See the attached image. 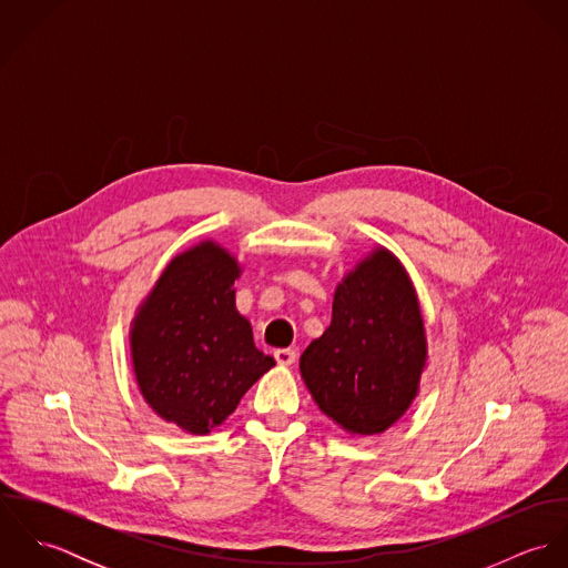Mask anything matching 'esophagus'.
I'll use <instances>...</instances> for the list:
<instances>
[{
  "label": "esophagus",
  "mask_w": 568,
  "mask_h": 568,
  "mask_svg": "<svg viewBox=\"0 0 568 568\" xmlns=\"http://www.w3.org/2000/svg\"><path fill=\"white\" fill-rule=\"evenodd\" d=\"M277 365H293L297 361V352L291 349V347H284V349H275L273 352Z\"/></svg>",
  "instance_id": "1"
}]
</instances>
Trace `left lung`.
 Wrapping results in <instances>:
<instances>
[{
    "label": "left lung",
    "instance_id": "left-lung-1",
    "mask_svg": "<svg viewBox=\"0 0 568 568\" xmlns=\"http://www.w3.org/2000/svg\"><path fill=\"white\" fill-rule=\"evenodd\" d=\"M426 336L403 264L376 248L336 286L332 322L300 358L302 378L329 419L352 435L396 424L417 396Z\"/></svg>",
    "mask_w": 568,
    "mask_h": 568
}]
</instances>
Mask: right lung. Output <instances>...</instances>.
<instances>
[{
    "label": "right lung",
    "instance_id": "obj_1",
    "mask_svg": "<svg viewBox=\"0 0 568 568\" xmlns=\"http://www.w3.org/2000/svg\"><path fill=\"white\" fill-rule=\"evenodd\" d=\"M239 275L223 246L196 244L165 266L133 322L131 354L144 400L192 435L223 424L275 365L236 311Z\"/></svg>",
    "mask_w": 568,
    "mask_h": 568
}]
</instances>
